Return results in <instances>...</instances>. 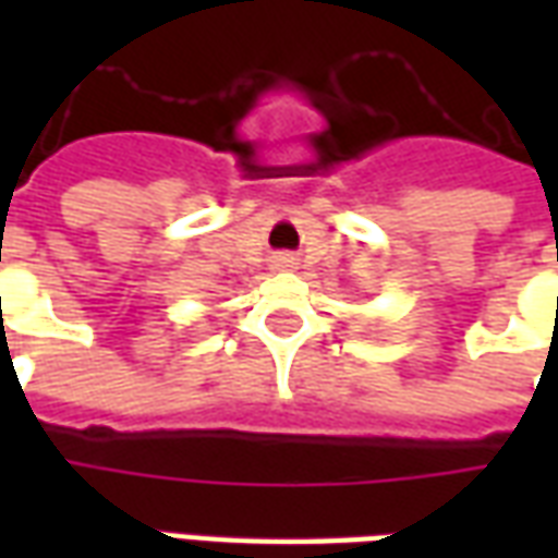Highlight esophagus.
Returning a JSON list of instances; mask_svg holds the SVG:
<instances>
[{
	"label": "esophagus",
	"mask_w": 558,
	"mask_h": 558,
	"mask_svg": "<svg viewBox=\"0 0 558 558\" xmlns=\"http://www.w3.org/2000/svg\"><path fill=\"white\" fill-rule=\"evenodd\" d=\"M278 266H292V259H290V256H280Z\"/></svg>",
	"instance_id": "obj_1"
}]
</instances>
